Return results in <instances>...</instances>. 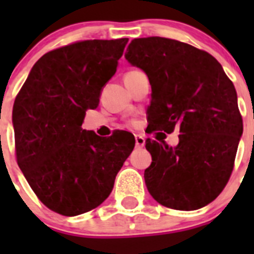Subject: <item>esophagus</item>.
<instances>
[{"mask_svg": "<svg viewBox=\"0 0 254 254\" xmlns=\"http://www.w3.org/2000/svg\"><path fill=\"white\" fill-rule=\"evenodd\" d=\"M134 140H136V146L137 147L145 146V137L142 134H134Z\"/></svg>", "mask_w": 254, "mask_h": 254, "instance_id": "esophagus-1", "label": "esophagus"}]
</instances>
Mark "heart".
Instances as JSON below:
<instances>
[{
	"label": "heart",
	"instance_id": "1",
	"mask_svg": "<svg viewBox=\"0 0 254 254\" xmlns=\"http://www.w3.org/2000/svg\"><path fill=\"white\" fill-rule=\"evenodd\" d=\"M133 72H136V69H134V71H129V72H127V73H126V75H129V73H133ZM131 125L132 126H136V122H134V121H132Z\"/></svg>",
	"mask_w": 254,
	"mask_h": 254
}]
</instances>
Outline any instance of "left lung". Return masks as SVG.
I'll return each instance as SVG.
<instances>
[{
  "label": "left lung",
  "mask_w": 254,
  "mask_h": 254,
  "mask_svg": "<svg viewBox=\"0 0 254 254\" xmlns=\"http://www.w3.org/2000/svg\"><path fill=\"white\" fill-rule=\"evenodd\" d=\"M125 57L149 77L150 132H181L174 149L146 140L152 158L143 174L147 190L174 210L208 205L232 176L243 133L234 85L216 58L178 40L133 39Z\"/></svg>",
  "instance_id": "obj_1"
}]
</instances>
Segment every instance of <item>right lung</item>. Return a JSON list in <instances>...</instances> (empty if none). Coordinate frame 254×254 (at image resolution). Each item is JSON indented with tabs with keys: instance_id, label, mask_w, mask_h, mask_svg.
Instances as JSON below:
<instances>
[{
	"instance_id": "add662e5",
	"label": "right lung",
	"mask_w": 254,
	"mask_h": 254,
	"mask_svg": "<svg viewBox=\"0 0 254 254\" xmlns=\"http://www.w3.org/2000/svg\"><path fill=\"white\" fill-rule=\"evenodd\" d=\"M127 42L81 40L48 52L13 103L17 164L38 198L57 214L76 216L104 202L133 150L129 132L99 137L81 128Z\"/></svg>"
}]
</instances>
